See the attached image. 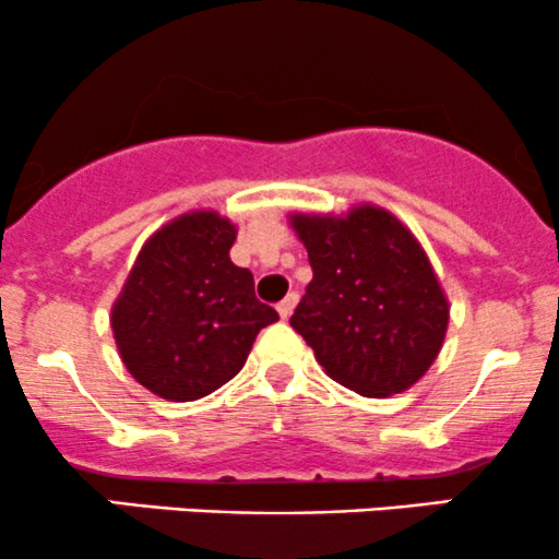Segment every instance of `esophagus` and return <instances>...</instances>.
Instances as JSON below:
<instances>
[{
    "mask_svg": "<svg viewBox=\"0 0 559 559\" xmlns=\"http://www.w3.org/2000/svg\"><path fill=\"white\" fill-rule=\"evenodd\" d=\"M297 302H299V294H297V292H292V294H286L284 299H281L278 308H275V310H278V316L284 318V321H286V318H289L292 312H294V308H297Z\"/></svg>",
    "mask_w": 559,
    "mask_h": 559,
    "instance_id": "obj_1",
    "label": "esophagus"
}]
</instances>
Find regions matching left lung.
Segmentation results:
<instances>
[{"label":"left lung","mask_w":559,"mask_h":559,"mask_svg":"<svg viewBox=\"0 0 559 559\" xmlns=\"http://www.w3.org/2000/svg\"><path fill=\"white\" fill-rule=\"evenodd\" d=\"M312 281L292 326L334 382L388 397L425 377L443 347L449 299L425 249L395 214L355 206L292 214Z\"/></svg>","instance_id":"left-lung-1"}]
</instances>
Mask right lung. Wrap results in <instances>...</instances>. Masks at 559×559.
<instances>
[{"label": "right lung", "mask_w": 559, "mask_h": 559, "mask_svg": "<svg viewBox=\"0 0 559 559\" xmlns=\"http://www.w3.org/2000/svg\"><path fill=\"white\" fill-rule=\"evenodd\" d=\"M236 225L188 212L140 249L110 310L127 371L164 401L186 403L230 382L278 312L254 297V275L230 262Z\"/></svg>", "instance_id": "right-lung-1"}]
</instances>
